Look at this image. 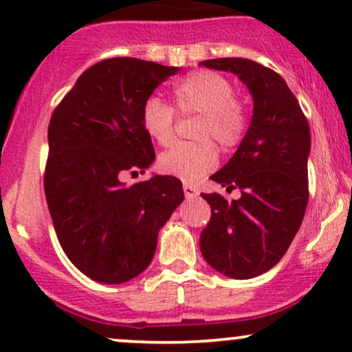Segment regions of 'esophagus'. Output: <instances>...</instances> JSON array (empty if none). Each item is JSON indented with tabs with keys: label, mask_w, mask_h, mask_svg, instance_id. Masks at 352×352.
<instances>
[{
	"label": "esophagus",
	"mask_w": 352,
	"mask_h": 352,
	"mask_svg": "<svg viewBox=\"0 0 352 352\" xmlns=\"http://www.w3.org/2000/svg\"><path fill=\"white\" fill-rule=\"evenodd\" d=\"M184 193L187 199H195L197 195H199V188L195 187V185H190V184H185L184 185Z\"/></svg>",
	"instance_id": "obj_1"
}]
</instances>
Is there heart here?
Wrapping results in <instances>:
<instances>
[{
  "mask_svg": "<svg viewBox=\"0 0 352 352\" xmlns=\"http://www.w3.org/2000/svg\"><path fill=\"white\" fill-rule=\"evenodd\" d=\"M173 108L162 99L151 96L140 109V124L153 142L168 145L173 139L175 112L199 116L195 139L199 142L175 144L159 157L160 172L184 182H197L217 165V148H232L245 137L246 109L235 99V89L223 76L213 71H195L185 76L172 91Z\"/></svg>",
  "mask_w": 352,
  "mask_h": 352,
  "instance_id": "b5f03b06",
  "label": "heart"
}]
</instances>
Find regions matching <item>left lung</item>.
<instances>
[{"label":"left lung","mask_w":352,"mask_h":352,"mask_svg":"<svg viewBox=\"0 0 352 352\" xmlns=\"http://www.w3.org/2000/svg\"><path fill=\"white\" fill-rule=\"evenodd\" d=\"M236 74L253 98V117L238 151L212 180L238 200L201 193L212 217L200 235L205 261L236 280L272 270L292 245L308 205L309 125L285 79L243 58L201 60Z\"/></svg>","instance_id":"1"}]
</instances>
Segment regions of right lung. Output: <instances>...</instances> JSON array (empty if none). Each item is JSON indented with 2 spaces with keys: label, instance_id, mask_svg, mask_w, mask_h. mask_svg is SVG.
Masks as SVG:
<instances>
[{
  "label": "right lung",
  "instance_id": "right-lung-1",
  "mask_svg": "<svg viewBox=\"0 0 352 352\" xmlns=\"http://www.w3.org/2000/svg\"><path fill=\"white\" fill-rule=\"evenodd\" d=\"M179 71L137 58L104 59L79 76L52 112L44 193L64 253L91 280L119 285L142 273L159 230L184 200L175 177L120 180L155 160L140 109Z\"/></svg>",
  "mask_w": 352,
  "mask_h": 352
}]
</instances>
